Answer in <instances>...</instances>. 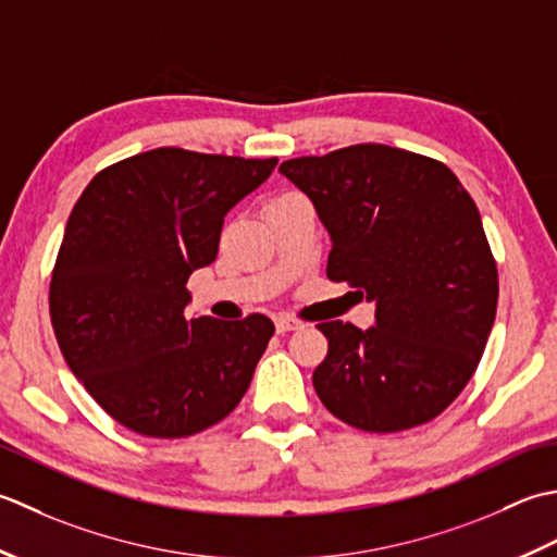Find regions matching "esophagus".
Returning a JSON list of instances; mask_svg holds the SVG:
<instances>
[{
	"mask_svg": "<svg viewBox=\"0 0 557 557\" xmlns=\"http://www.w3.org/2000/svg\"><path fill=\"white\" fill-rule=\"evenodd\" d=\"M276 332L278 334H286V332H293V329H300L302 324L295 320V317H276Z\"/></svg>",
	"mask_w": 557,
	"mask_h": 557,
	"instance_id": "1",
	"label": "esophagus"
}]
</instances>
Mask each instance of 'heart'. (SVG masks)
Wrapping results in <instances>:
<instances>
[{
  "mask_svg": "<svg viewBox=\"0 0 557 557\" xmlns=\"http://www.w3.org/2000/svg\"><path fill=\"white\" fill-rule=\"evenodd\" d=\"M290 197H295L293 191H283V195H276V197H271L269 199V203H276V201H283V199H290Z\"/></svg>",
  "mask_w": 557,
  "mask_h": 557,
  "instance_id": "b5f03b06",
  "label": "heart"
}]
</instances>
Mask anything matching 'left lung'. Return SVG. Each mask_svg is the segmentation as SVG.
Returning <instances> with one entry per match:
<instances>
[{
	"label": "left lung",
	"mask_w": 557,
	"mask_h": 557,
	"mask_svg": "<svg viewBox=\"0 0 557 557\" xmlns=\"http://www.w3.org/2000/svg\"><path fill=\"white\" fill-rule=\"evenodd\" d=\"M332 235L326 276L377 302V324L322 322L320 401L368 433L437 418L479 368L497 310V264L475 201L413 151L356 144L281 163Z\"/></svg>",
	"instance_id": "left-lung-1"
}]
</instances>
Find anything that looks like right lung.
Instances as JSON below:
<instances>
[{
    "label": "right lung",
    "mask_w": 557,
    "mask_h": 557,
    "mask_svg": "<svg viewBox=\"0 0 557 557\" xmlns=\"http://www.w3.org/2000/svg\"><path fill=\"white\" fill-rule=\"evenodd\" d=\"M276 163L163 146L103 168L74 203L50 320L66 366L120 425L189 437L240 404L274 322L187 320V281L219 255L223 215Z\"/></svg>",
    "instance_id": "obj_1"
}]
</instances>
